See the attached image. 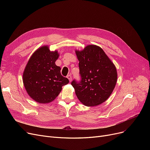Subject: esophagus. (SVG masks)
Instances as JSON below:
<instances>
[{"instance_id":"obj_1","label":"esophagus","mask_w":150,"mask_h":150,"mask_svg":"<svg viewBox=\"0 0 150 150\" xmlns=\"http://www.w3.org/2000/svg\"><path fill=\"white\" fill-rule=\"evenodd\" d=\"M67 78H68L69 80L70 81H72V75H68L67 76Z\"/></svg>"}]
</instances>
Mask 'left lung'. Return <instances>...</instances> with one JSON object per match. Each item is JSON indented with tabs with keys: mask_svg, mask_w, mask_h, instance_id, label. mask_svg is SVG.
I'll return each mask as SVG.
<instances>
[{
	"mask_svg": "<svg viewBox=\"0 0 150 150\" xmlns=\"http://www.w3.org/2000/svg\"><path fill=\"white\" fill-rule=\"evenodd\" d=\"M79 61L80 81L71 84L83 104L95 106L105 102L111 96L117 83L115 66L100 47L89 45L82 51H76Z\"/></svg>",
	"mask_w": 150,
	"mask_h": 150,
	"instance_id": "left-lung-1",
	"label": "left lung"
}]
</instances>
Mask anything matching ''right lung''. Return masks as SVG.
Wrapping results in <instances>:
<instances>
[{
	"mask_svg": "<svg viewBox=\"0 0 150 150\" xmlns=\"http://www.w3.org/2000/svg\"><path fill=\"white\" fill-rule=\"evenodd\" d=\"M59 54L50 52L47 46L38 49L31 57L23 74V82L28 95L40 103L54 100L62 86L69 83L63 76L60 67L55 64Z\"/></svg>",
	"mask_w": 150,
	"mask_h": 150,
	"instance_id": "right-lung-1",
	"label": "right lung"
}]
</instances>
